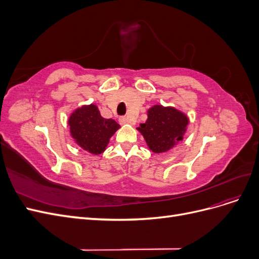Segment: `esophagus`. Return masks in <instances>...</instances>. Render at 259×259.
I'll list each match as a JSON object with an SVG mask.
<instances>
[{"label":"esophagus","mask_w":259,"mask_h":259,"mask_svg":"<svg viewBox=\"0 0 259 259\" xmlns=\"http://www.w3.org/2000/svg\"><path fill=\"white\" fill-rule=\"evenodd\" d=\"M119 122H120V124H121V125H125V124H128V123H130V122H128V119H127V117H125V116H122V117H120Z\"/></svg>","instance_id":"34e87169"}]
</instances>
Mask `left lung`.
I'll use <instances>...</instances> for the list:
<instances>
[{"mask_svg":"<svg viewBox=\"0 0 259 259\" xmlns=\"http://www.w3.org/2000/svg\"><path fill=\"white\" fill-rule=\"evenodd\" d=\"M148 119L137 127L153 153H164L184 139L189 117L171 106L153 105L147 111Z\"/></svg>","mask_w":259,"mask_h":259,"instance_id":"8db88e82","label":"left lung"}]
</instances>
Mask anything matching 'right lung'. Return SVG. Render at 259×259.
<instances>
[{
    "instance_id": "1",
    "label": "right lung",
    "mask_w": 259,
    "mask_h": 259,
    "mask_svg": "<svg viewBox=\"0 0 259 259\" xmlns=\"http://www.w3.org/2000/svg\"><path fill=\"white\" fill-rule=\"evenodd\" d=\"M68 125L74 143L95 155L106 150L110 138L121 127L114 120L101 116L98 107L94 104L76 108L70 114Z\"/></svg>"
}]
</instances>
